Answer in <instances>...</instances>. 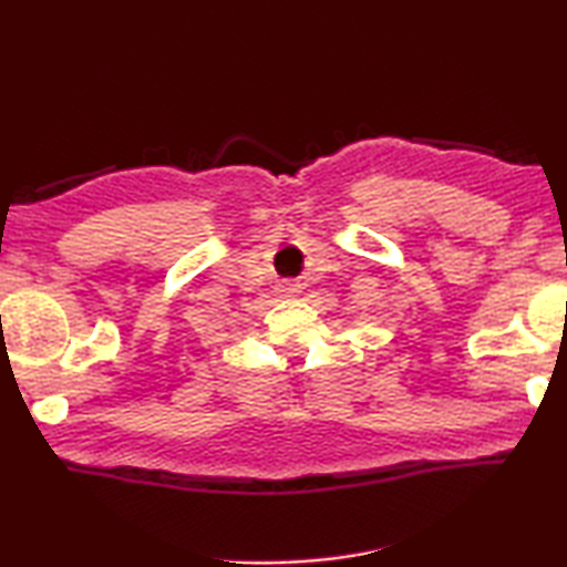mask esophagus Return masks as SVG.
Instances as JSON below:
<instances>
[{
    "instance_id": "1",
    "label": "esophagus",
    "mask_w": 567,
    "mask_h": 567,
    "mask_svg": "<svg viewBox=\"0 0 567 567\" xmlns=\"http://www.w3.org/2000/svg\"><path fill=\"white\" fill-rule=\"evenodd\" d=\"M300 290H302V285L290 282V280L277 285V292H280V295H300Z\"/></svg>"
}]
</instances>
